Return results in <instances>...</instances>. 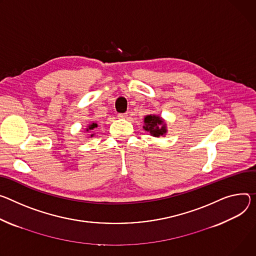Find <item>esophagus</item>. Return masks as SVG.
Masks as SVG:
<instances>
[{"label":"esophagus","instance_id":"esophagus-1","mask_svg":"<svg viewBox=\"0 0 256 256\" xmlns=\"http://www.w3.org/2000/svg\"><path fill=\"white\" fill-rule=\"evenodd\" d=\"M118 118H120V120H124V118H128V113H120Z\"/></svg>","mask_w":256,"mask_h":256}]
</instances>
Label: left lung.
<instances>
[{
	"label": "left lung",
	"mask_w": 256,
	"mask_h": 256,
	"mask_svg": "<svg viewBox=\"0 0 256 256\" xmlns=\"http://www.w3.org/2000/svg\"><path fill=\"white\" fill-rule=\"evenodd\" d=\"M144 126L143 128L149 132L152 136L160 138L166 136L168 134V128L166 120L160 118L159 115L156 114H148L146 115L144 120Z\"/></svg>",
	"instance_id": "obj_1"
}]
</instances>
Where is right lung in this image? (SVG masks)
I'll list each match as a JSON object with an SVG mask.
<instances>
[{"label": "right lung", "mask_w": 256, "mask_h": 256, "mask_svg": "<svg viewBox=\"0 0 256 256\" xmlns=\"http://www.w3.org/2000/svg\"><path fill=\"white\" fill-rule=\"evenodd\" d=\"M96 128H98V124H97L96 122H92L90 124H88L86 126V128H84V132H86L88 134V136L92 138L95 134H92V130H94Z\"/></svg>", "instance_id": "right-lung-1"}]
</instances>
